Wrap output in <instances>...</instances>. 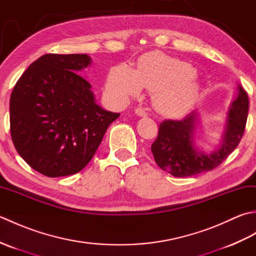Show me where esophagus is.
Wrapping results in <instances>:
<instances>
[{
  "label": "esophagus",
  "mask_w": 256,
  "mask_h": 256,
  "mask_svg": "<svg viewBox=\"0 0 256 256\" xmlns=\"http://www.w3.org/2000/svg\"><path fill=\"white\" fill-rule=\"evenodd\" d=\"M135 114H136V116H140V118L148 116V113H146V112L143 110V108H135Z\"/></svg>",
  "instance_id": "1"
}]
</instances>
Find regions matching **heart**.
<instances>
[{"label": "heart", "instance_id": "b5f03b06", "mask_svg": "<svg viewBox=\"0 0 256 256\" xmlns=\"http://www.w3.org/2000/svg\"><path fill=\"white\" fill-rule=\"evenodd\" d=\"M194 74L190 64L162 52H150L140 57L136 70L126 64L111 68L106 86L108 94L121 102L140 94L142 88L148 89L157 111L178 116L199 96L201 86Z\"/></svg>", "mask_w": 256, "mask_h": 256}]
</instances>
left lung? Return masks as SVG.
I'll list each match as a JSON object with an SVG mask.
<instances>
[{
  "mask_svg": "<svg viewBox=\"0 0 256 256\" xmlns=\"http://www.w3.org/2000/svg\"><path fill=\"white\" fill-rule=\"evenodd\" d=\"M248 98L238 86V96L228 108L219 145L206 152L196 143L200 128V114L192 111L182 121L166 120L160 125L158 135L152 144L156 164L175 177H189L219 166L240 143L246 128Z\"/></svg>",
  "mask_w": 256,
  "mask_h": 256,
  "instance_id": "1",
  "label": "left lung"
}]
</instances>
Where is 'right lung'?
I'll use <instances>...</instances> for the list:
<instances>
[{
  "label": "right lung",
  "instance_id": "1",
  "mask_svg": "<svg viewBox=\"0 0 256 256\" xmlns=\"http://www.w3.org/2000/svg\"><path fill=\"white\" fill-rule=\"evenodd\" d=\"M86 54H46L15 84L10 100V136L32 170L48 177L80 172L94 157L120 113L96 103L91 84L77 74Z\"/></svg>",
  "mask_w": 256,
  "mask_h": 256
}]
</instances>
